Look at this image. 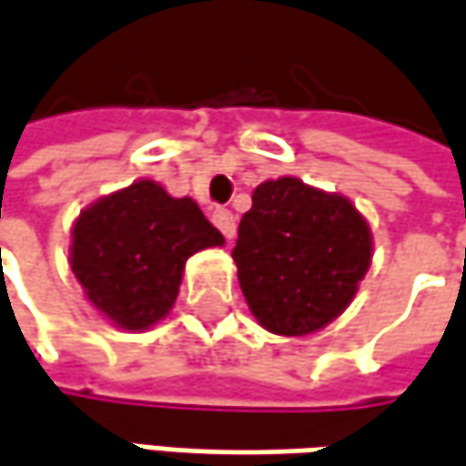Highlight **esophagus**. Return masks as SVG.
I'll use <instances>...</instances> for the list:
<instances>
[{"instance_id":"34e87169","label":"esophagus","mask_w":466,"mask_h":466,"mask_svg":"<svg viewBox=\"0 0 466 466\" xmlns=\"http://www.w3.org/2000/svg\"><path fill=\"white\" fill-rule=\"evenodd\" d=\"M212 222L218 225V230H220L228 241L236 238V218H233L230 209H215V212H212Z\"/></svg>"}]
</instances>
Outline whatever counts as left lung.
Returning a JSON list of instances; mask_svg holds the SVG:
<instances>
[{
    "instance_id": "1",
    "label": "left lung",
    "mask_w": 466,
    "mask_h": 466,
    "mask_svg": "<svg viewBox=\"0 0 466 466\" xmlns=\"http://www.w3.org/2000/svg\"><path fill=\"white\" fill-rule=\"evenodd\" d=\"M372 246L351 198L293 175L259 183L233 248L248 312L275 336H312L354 301Z\"/></svg>"
}]
</instances>
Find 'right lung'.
<instances>
[{
    "instance_id": "right-lung-1",
    "label": "right lung",
    "mask_w": 466,
    "mask_h": 466,
    "mask_svg": "<svg viewBox=\"0 0 466 466\" xmlns=\"http://www.w3.org/2000/svg\"><path fill=\"white\" fill-rule=\"evenodd\" d=\"M222 244L194 198H175L141 177L81 209L67 262L106 322L144 333L173 309L188 257Z\"/></svg>"
}]
</instances>
